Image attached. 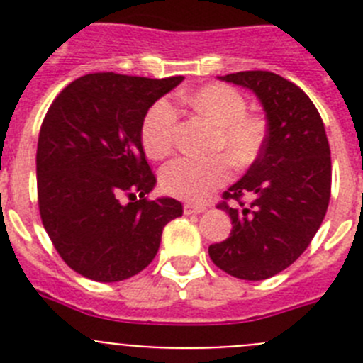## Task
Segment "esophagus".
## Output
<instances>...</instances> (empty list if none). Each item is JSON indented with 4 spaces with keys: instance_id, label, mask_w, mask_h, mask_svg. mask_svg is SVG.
Instances as JSON below:
<instances>
[{
    "instance_id": "obj_1",
    "label": "esophagus",
    "mask_w": 363,
    "mask_h": 363,
    "mask_svg": "<svg viewBox=\"0 0 363 363\" xmlns=\"http://www.w3.org/2000/svg\"><path fill=\"white\" fill-rule=\"evenodd\" d=\"M205 207L203 205H192V203H185L184 205V213L185 214H200L203 213Z\"/></svg>"
}]
</instances>
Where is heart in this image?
<instances>
[{"instance_id":"b5f03b06","label":"heart","mask_w":363,"mask_h":363,"mask_svg":"<svg viewBox=\"0 0 363 363\" xmlns=\"http://www.w3.org/2000/svg\"><path fill=\"white\" fill-rule=\"evenodd\" d=\"M179 101L216 127L214 152H225L234 167L245 169L258 160L267 140V125L259 116L247 114V101L238 91L227 85H205ZM178 111L169 99H158L143 118L142 142L150 158L160 160L174 147ZM230 178V163L225 156L209 160L178 158L162 171V189L185 201H203L211 192Z\"/></svg>"}]
</instances>
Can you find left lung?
<instances>
[{"mask_svg": "<svg viewBox=\"0 0 363 363\" xmlns=\"http://www.w3.org/2000/svg\"><path fill=\"white\" fill-rule=\"evenodd\" d=\"M258 96L267 140L242 179L223 192L218 209L229 213V238L209 247L216 267L240 280H267L309 247L331 198V149L309 96L269 70L220 76ZM253 196L251 206L241 198ZM239 201L230 208L226 201Z\"/></svg>", "mask_w": 363, "mask_h": 363, "instance_id": "8db88e82", "label": "left lung"}]
</instances>
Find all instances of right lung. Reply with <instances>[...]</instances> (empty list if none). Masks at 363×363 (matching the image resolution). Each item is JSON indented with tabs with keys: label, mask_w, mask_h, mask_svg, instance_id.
<instances>
[{
	"label": "right lung",
	"mask_w": 363,
	"mask_h": 363,
	"mask_svg": "<svg viewBox=\"0 0 363 363\" xmlns=\"http://www.w3.org/2000/svg\"><path fill=\"white\" fill-rule=\"evenodd\" d=\"M182 79L86 74L47 111L38 138V205L56 251L82 277L138 274L158 252L163 227L184 213L174 198L147 200L156 178L142 145L147 111Z\"/></svg>",
	"instance_id": "1"
}]
</instances>
